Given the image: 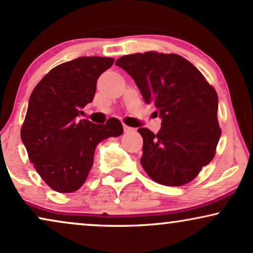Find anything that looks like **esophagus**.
Instances as JSON below:
<instances>
[{"instance_id":"34e87169","label":"esophagus","mask_w":253,"mask_h":253,"mask_svg":"<svg viewBox=\"0 0 253 253\" xmlns=\"http://www.w3.org/2000/svg\"><path fill=\"white\" fill-rule=\"evenodd\" d=\"M123 129H124V132H131L133 130L131 126H126V124L123 126Z\"/></svg>"}]
</instances>
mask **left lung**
I'll return each instance as SVG.
<instances>
[{"instance_id": "1", "label": "left lung", "mask_w": 253, "mask_h": 253, "mask_svg": "<svg viewBox=\"0 0 253 253\" xmlns=\"http://www.w3.org/2000/svg\"><path fill=\"white\" fill-rule=\"evenodd\" d=\"M116 65L132 77L145 103L162 118L157 133L139 127L141 164L155 182L180 186L212 161L219 141L218 96L201 71L176 54L122 56Z\"/></svg>"}]
</instances>
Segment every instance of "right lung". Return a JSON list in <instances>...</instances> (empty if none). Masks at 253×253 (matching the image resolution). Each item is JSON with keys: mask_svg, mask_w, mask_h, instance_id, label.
I'll list each match as a JSON object with an SVG mask.
<instances>
[{"mask_svg": "<svg viewBox=\"0 0 253 253\" xmlns=\"http://www.w3.org/2000/svg\"><path fill=\"white\" fill-rule=\"evenodd\" d=\"M112 64L110 57L75 58L51 69L31 92L21 138L36 171L55 191L79 190L98 143L123 132L117 118L105 124L77 120L92 102L98 77Z\"/></svg>", "mask_w": 253, "mask_h": 253, "instance_id": "right-lung-1", "label": "right lung"}]
</instances>
